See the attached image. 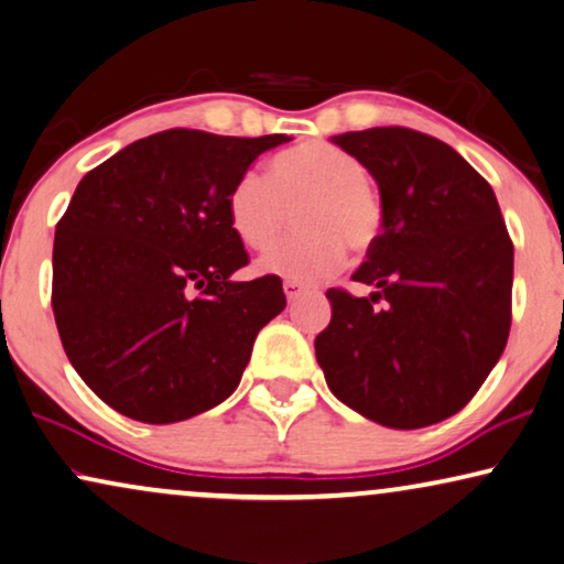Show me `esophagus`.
I'll list each match as a JSON object with an SVG mask.
<instances>
[{"label":"esophagus","instance_id":"34e87169","mask_svg":"<svg viewBox=\"0 0 564 564\" xmlns=\"http://www.w3.org/2000/svg\"><path fill=\"white\" fill-rule=\"evenodd\" d=\"M283 293H285V299L289 301H293V299H299L301 293H304V285H301L299 281H283Z\"/></svg>","mask_w":564,"mask_h":564}]
</instances>
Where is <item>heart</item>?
Instances as JSON below:
<instances>
[{
	"instance_id": "1",
	"label": "heart",
	"mask_w": 564,
	"mask_h": 564,
	"mask_svg": "<svg viewBox=\"0 0 564 564\" xmlns=\"http://www.w3.org/2000/svg\"><path fill=\"white\" fill-rule=\"evenodd\" d=\"M296 232L260 260V271L312 283L345 263V252L368 256L383 237L386 206L360 158L322 140L283 150L268 178L245 173L227 196L229 225L242 245L265 250L283 232L289 212Z\"/></svg>"
}]
</instances>
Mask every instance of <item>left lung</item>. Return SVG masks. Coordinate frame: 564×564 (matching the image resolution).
<instances>
[{"label":"left lung","instance_id":"obj_1","mask_svg":"<svg viewBox=\"0 0 564 564\" xmlns=\"http://www.w3.org/2000/svg\"><path fill=\"white\" fill-rule=\"evenodd\" d=\"M332 142L378 181L386 227L352 275L376 291H327L316 360L329 391L365 419L422 430L457 414L501 358L513 242L494 188L447 142L409 127Z\"/></svg>","mask_w":564,"mask_h":564}]
</instances>
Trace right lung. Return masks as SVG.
Here are the masks:
<instances>
[{
    "label": "right lung",
    "instance_id": "right-lung-1",
    "mask_svg": "<svg viewBox=\"0 0 564 564\" xmlns=\"http://www.w3.org/2000/svg\"><path fill=\"white\" fill-rule=\"evenodd\" d=\"M285 134L173 127L91 169L55 225L53 316L70 365L107 406L173 424L240 383L258 332L285 308L279 275L250 263L227 196Z\"/></svg>",
    "mask_w": 564,
    "mask_h": 564
}]
</instances>
